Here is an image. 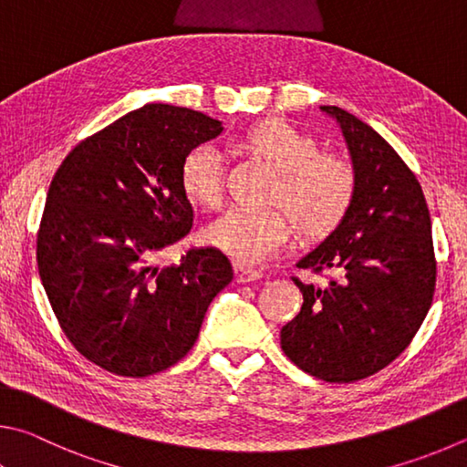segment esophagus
I'll return each instance as SVG.
<instances>
[{"mask_svg": "<svg viewBox=\"0 0 467 467\" xmlns=\"http://www.w3.org/2000/svg\"><path fill=\"white\" fill-rule=\"evenodd\" d=\"M235 271V281L238 283H254V281H260L263 279V273L256 271V268H250L246 265H235L234 266Z\"/></svg>", "mask_w": 467, "mask_h": 467, "instance_id": "34e87169", "label": "esophagus"}]
</instances>
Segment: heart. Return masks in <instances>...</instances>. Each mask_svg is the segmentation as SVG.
Returning a JSON list of instances; mask_svg holds the SVG:
<instances>
[{
	"mask_svg": "<svg viewBox=\"0 0 467 467\" xmlns=\"http://www.w3.org/2000/svg\"><path fill=\"white\" fill-rule=\"evenodd\" d=\"M244 145L279 171L271 202L281 207L229 209L202 227L204 244L240 265H263L296 238L297 223L312 235L340 223L355 192V171L345 160L320 155L312 137L285 120H266L254 127ZM180 186L194 204L217 207L223 199V155L217 147L199 145L186 153Z\"/></svg>",
	"mask_w": 467,
	"mask_h": 467,
	"instance_id": "heart-1",
	"label": "heart"
}]
</instances>
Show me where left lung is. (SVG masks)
<instances>
[{
	"label": "left lung",
	"instance_id": "8db88e82",
	"mask_svg": "<svg viewBox=\"0 0 467 467\" xmlns=\"http://www.w3.org/2000/svg\"><path fill=\"white\" fill-rule=\"evenodd\" d=\"M342 130L355 171L350 207L330 235L299 260L328 271L326 287L293 279L304 306L283 326L293 363L324 381L378 373L410 345L437 281L431 215L419 180L378 130L338 106H320Z\"/></svg>",
	"mask_w": 467,
	"mask_h": 467
}]
</instances>
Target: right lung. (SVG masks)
<instances>
[{"label": "right lung", "mask_w": 467, "mask_h": 467, "mask_svg": "<svg viewBox=\"0 0 467 467\" xmlns=\"http://www.w3.org/2000/svg\"><path fill=\"white\" fill-rule=\"evenodd\" d=\"M221 130L202 112L145 104L73 147L48 186L40 281L65 337L106 371L147 378L178 363L234 279L215 248L155 265L192 227L180 186L186 153Z\"/></svg>", "instance_id": "add662e5"}]
</instances>
